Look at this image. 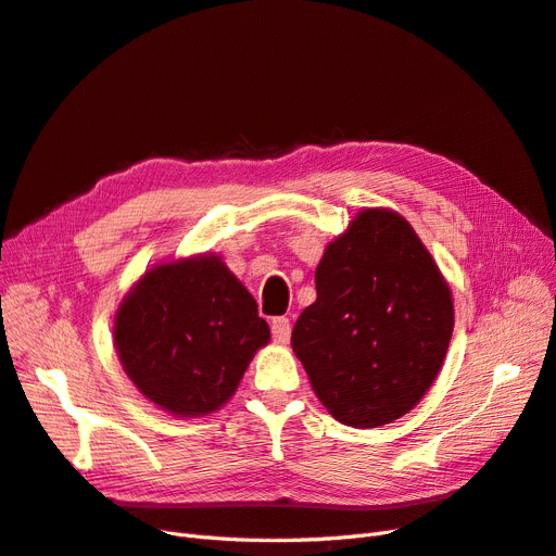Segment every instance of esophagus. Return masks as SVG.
Here are the masks:
<instances>
[{
    "label": "esophagus",
    "instance_id": "obj_1",
    "mask_svg": "<svg viewBox=\"0 0 556 556\" xmlns=\"http://www.w3.org/2000/svg\"><path fill=\"white\" fill-rule=\"evenodd\" d=\"M271 333H274V341H276L278 345L290 343V333H292L290 319H288V317H274V323H271Z\"/></svg>",
    "mask_w": 556,
    "mask_h": 556
}]
</instances>
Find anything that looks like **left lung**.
I'll list each match as a JSON object with an SVG mask.
<instances>
[{
	"label": "left lung",
	"instance_id": "obj_1",
	"mask_svg": "<svg viewBox=\"0 0 556 556\" xmlns=\"http://www.w3.org/2000/svg\"><path fill=\"white\" fill-rule=\"evenodd\" d=\"M315 290L292 350L329 415L376 429L410 413L441 374L454 329L450 285L410 223L362 208L325 248Z\"/></svg>",
	"mask_w": 556,
	"mask_h": 556
}]
</instances>
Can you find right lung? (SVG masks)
Here are the masks:
<instances>
[{
    "mask_svg": "<svg viewBox=\"0 0 556 556\" xmlns=\"http://www.w3.org/2000/svg\"><path fill=\"white\" fill-rule=\"evenodd\" d=\"M268 341L257 301L215 252L148 268L113 319L127 378L160 410L182 419L220 410Z\"/></svg>",
    "mask_w": 556,
    "mask_h": 556,
    "instance_id": "right-lung-1",
    "label": "right lung"
}]
</instances>
